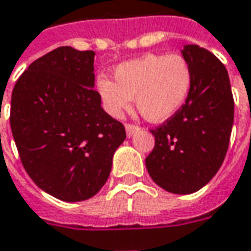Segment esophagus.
Returning a JSON list of instances; mask_svg holds the SVG:
<instances>
[{"label": "esophagus", "instance_id": "esophagus-1", "mask_svg": "<svg viewBox=\"0 0 251 251\" xmlns=\"http://www.w3.org/2000/svg\"><path fill=\"white\" fill-rule=\"evenodd\" d=\"M125 129H126V134L127 136H131L134 131H137L140 127L137 125H134V124H126L125 125Z\"/></svg>", "mask_w": 251, "mask_h": 251}]
</instances>
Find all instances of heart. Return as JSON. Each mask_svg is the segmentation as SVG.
<instances>
[{"instance_id":"obj_1","label":"heart","mask_w":251,"mask_h":251,"mask_svg":"<svg viewBox=\"0 0 251 251\" xmlns=\"http://www.w3.org/2000/svg\"><path fill=\"white\" fill-rule=\"evenodd\" d=\"M192 65L180 54H145L120 64L114 81L101 76L96 88L110 115L121 118L131 106V98L140 114L152 122L171 118L186 103L192 92Z\"/></svg>"}]
</instances>
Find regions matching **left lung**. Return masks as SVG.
Here are the masks:
<instances>
[{
  "label": "left lung",
  "instance_id": "obj_1",
  "mask_svg": "<svg viewBox=\"0 0 251 251\" xmlns=\"http://www.w3.org/2000/svg\"><path fill=\"white\" fill-rule=\"evenodd\" d=\"M192 65V92L186 103L151 133L155 147L145 157L156 185L175 194L200 190L215 176L228 150L234 98L227 69L204 47L182 51Z\"/></svg>",
  "mask_w": 251,
  "mask_h": 251
}]
</instances>
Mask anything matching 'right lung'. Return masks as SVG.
I'll return each mask as SVG.
<instances>
[{"label": "right lung", "mask_w": 251, "mask_h": 251, "mask_svg": "<svg viewBox=\"0 0 251 251\" xmlns=\"http://www.w3.org/2000/svg\"><path fill=\"white\" fill-rule=\"evenodd\" d=\"M92 50L62 46L35 59L16 81L10 129L29 178L55 199H91L107 182L125 126L94 89Z\"/></svg>", "instance_id": "right-lung-1"}]
</instances>
